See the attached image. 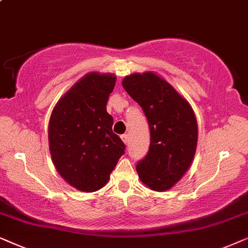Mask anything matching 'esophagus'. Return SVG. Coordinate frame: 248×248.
I'll return each mask as SVG.
<instances>
[{
  "mask_svg": "<svg viewBox=\"0 0 248 248\" xmlns=\"http://www.w3.org/2000/svg\"><path fill=\"white\" fill-rule=\"evenodd\" d=\"M121 140H122V141H124V144H128V135L127 134H124V135H121Z\"/></svg>",
  "mask_w": 248,
  "mask_h": 248,
  "instance_id": "34e87169",
  "label": "esophagus"
}]
</instances>
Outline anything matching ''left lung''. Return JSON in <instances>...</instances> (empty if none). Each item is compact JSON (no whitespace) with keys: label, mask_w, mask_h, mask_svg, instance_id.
I'll use <instances>...</instances> for the list:
<instances>
[{"label":"left lung","mask_w":248,"mask_h":248,"mask_svg":"<svg viewBox=\"0 0 248 248\" xmlns=\"http://www.w3.org/2000/svg\"><path fill=\"white\" fill-rule=\"evenodd\" d=\"M121 84L143 108L151 130L150 150L136 166L138 177L151 189L166 191L183 178L195 156V114L186 98L153 71L126 76Z\"/></svg>","instance_id":"obj_1"}]
</instances>
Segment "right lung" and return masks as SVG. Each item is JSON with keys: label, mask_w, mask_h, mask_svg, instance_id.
Returning <instances> with one entry per match:
<instances>
[{"label": "right lung", "mask_w": 248, "mask_h": 248, "mask_svg": "<svg viewBox=\"0 0 248 248\" xmlns=\"http://www.w3.org/2000/svg\"><path fill=\"white\" fill-rule=\"evenodd\" d=\"M117 77L93 71L79 79L53 108L48 122L52 162L64 181L93 193L105 186L124 144L107 112Z\"/></svg>", "instance_id": "1"}]
</instances>
